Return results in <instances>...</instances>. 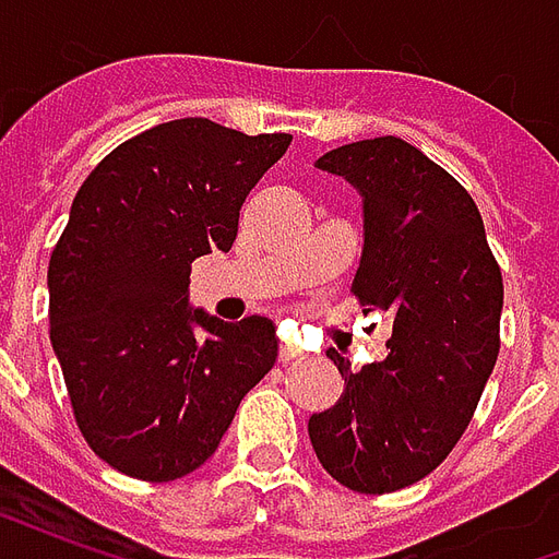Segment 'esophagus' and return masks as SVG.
<instances>
[{"mask_svg": "<svg viewBox=\"0 0 559 559\" xmlns=\"http://www.w3.org/2000/svg\"><path fill=\"white\" fill-rule=\"evenodd\" d=\"M278 359L281 362H296V359H302V350H299V347H293V344H281Z\"/></svg>", "mask_w": 559, "mask_h": 559, "instance_id": "esophagus-1", "label": "esophagus"}]
</instances>
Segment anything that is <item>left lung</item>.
<instances>
[{"label":"left lung","mask_w":559,"mask_h":559,"mask_svg":"<svg viewBox=\"0 0 559 559\" xmlns=\"http://www.w3.org/2000/svg\"><path fill=\"white\" fill-rule=\"evenodd\" d=\"M317 167L362 194L350 293L392 314V338L362 371L326 350L344 395L308 419V437L332 479L392 493L440 467L467 431L500 353L503 275L473 197L407 140L347 143Z\"/></svg>","instance_id":"8db88e82"}]
</instances>
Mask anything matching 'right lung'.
<instances>
[{
  "mask_svg": "<svg viewBox=\"0 0 559 559\" xmlns=\"http://www.w3.org/2000/svg\"><path fill=\"white\" fill-rule=\"evenodd\" d=\"M290 140L173 119L80 185L47 269L50 341L80 433L119 473H194L278 359L269 317L224 323L188 305V284L197 257L230 251L245 197Z\"/></svg>",
  "mask_w": 559,
  "mask_h": 559,
  "instance_id": "add662e5",
  "label": "right lung"
}]
</instances>
